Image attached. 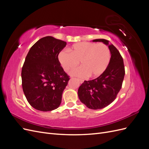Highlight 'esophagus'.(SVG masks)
<instances>
[{
	"label": "esophagus",
	"mask_w": 149,
	"mask_h": 149,
	"mask_svg": "<svg viewBox=\"0 0 149 149\" xmlns=\"http://www.w3.org/2000/svg\"><path fill=\"white\" fill-rule=\"evenodd\" d=\"M78 80L79 81L80 83H83V79H78Z\"/></svg>",
	"instance_id": "1"
}]
</instances>
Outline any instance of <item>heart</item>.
Instances as JSON below:
<instances>
[{"label":"heart","mask_w":149,"mask_h":149,"mask_svg":"<svg viewBox=\"0 0 149 149\" xmlns=\"http://www.w3.org/2000/svg\"><path fill=\"white\" fill-rule=\"evenodd\" d=\"M69 52L61 51L58 59L65 71L68 72L79 65L78 68L71 74L79 77L96 78L106 70L111 60L109 48L104 43L81 42L73 45L68 49Z\"/></svg>","instance_id":"1"}]
</instances>
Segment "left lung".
Instances as JSON below:
<instances>
[{
	"mask_svg": "<svg viewBox=\"0 0 149 149\" xmlns=\"http://www.w3.org/2000/svg\"><path fill=\"white\" fill-rule=\"evenodd\" d=\"M107 45L111 52L110 62L106 70L97 78L84 81L78 89L80 101L91 109H100L113 102L120 90L125 75L123 58L118 49L105 39H96Z\"/></svg>",
	"mask_w": 149,
	"mask_h": 149,
	"instance_id": "left-lung-1",
	"label": "left lung"
}]
</instances>
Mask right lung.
<instances>
[{
	"mask_svg": "<svg viewBox=\"0 0 149 149\" xmlns=\"http://www.w3.org/2000/svg\"><path fill=\"white\" fill-rule=\"evenodd\" d=\"M66 42L50 36L31 47L22 70V84L26 100L35 109L49 111L60 105L70 76L58 60Z\"/></svg>",
	"mask_w": 149,
	"mask_h": 149,
	"instance_id": "add662e5",
	"label": "right lung"
}]
</instances>
